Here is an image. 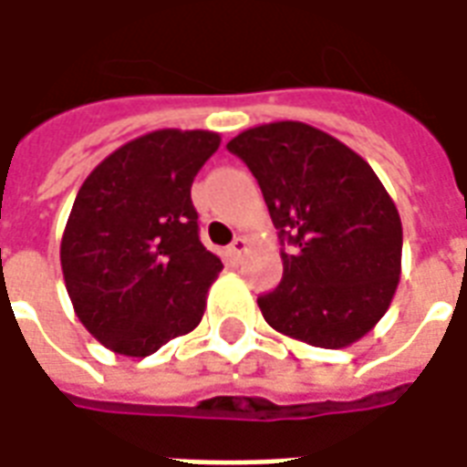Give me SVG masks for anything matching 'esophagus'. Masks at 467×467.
Instances as JSON below:
<instances>
[{
	"label": "esophagus",
	"instance_id": "obj_1",
	"mask_svg": "<svg viewBox=\"0 0 467 467\" xmlns=\"http://www.w3.org/2000/svg\"><path fill=\"white\" fill-rule=\"evenodd\" d=\"M244 250H247V240H244V237H234L233 244L227 247V257H230L233 263H237V260L243 257Z\"/></svg>",
	"mask_w": 467,
	"mask_h": 467
}]
</instances>
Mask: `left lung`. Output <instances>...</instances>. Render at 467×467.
Here are the masks:
<instances>
[{"label": "left lung", "mask_w": 467, "mask_h": 467, "mask_svg": "<svg viewBox=\"0 0 467 467\" xmlns=\"http://www.w3.org/2000/svg\"><path fill=\"white\" fill-rule=\"evenodd\" d=\"M263 190L280 240L283 283L260 295L277 333L315 348L358 343L400 283L398 207L360 154L305 122H270L227 142Z\"/></svg>", "instance_id": "left-lung-1"}]
</instances>
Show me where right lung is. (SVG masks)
<instances>
[{"mask_svg": "<svg viewBox=\"0 0 467 467\" xmlns=\"http://www.w3.org/2000/svg\"><path fill=\"white\" fill-rule=\"evenodd\" d=\"M220 134L154 130L105 157L79 187L59 260L77 317L117 355L147 358L192 333L223 270L200 243L194 174Z\"/></svg>", "mask_w": 467, "mask_h": 467, "instance_id": "1", "label": "right lung"}]
</instances>
